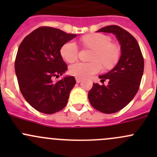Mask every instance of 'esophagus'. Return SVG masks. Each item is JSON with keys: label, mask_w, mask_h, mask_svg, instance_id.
I'll list each match as a JSON object with an SVG mask.
<instances>
[{"label": "esophagus", "mask_w": 157, "mask_h": 157, "mask_svg": "<svg viewBox=\"0 0 157 157\" xmlns=\"http://www.w3.org/2000/svg\"><path fill=\"white\" fill-rule=\"evenodd\" d=\"M76 81H77V83H80V82L82 81V78H80V77H76Z\"/></svg>", "instance_id": "esophagus-1"}]
</instances>
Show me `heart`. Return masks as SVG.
Masks as SVG:
<instances>
[{
    "mask_svg": "<svg viewBox=\"0 0 157 157\" xmlns=\"http://www.w3.org/2000/svg\"><path fill=\"white\" fill-rule=\"evenodd\" d=\"M82 42L85 45L91 47L96 52L93 56V62L77 61L71 64L69 72L80 78H88L102 70V64L105 67L113 66L119 58L120 51L116 45L112 44L110 37L103 34H93L85 36ZM62 58L68 62H72L78 56V47L74 41L64 44L61 49Z\"/></svg>",
    "mask_w": 157,
    "mask_h": 157,
    "instance_id": "b5f03b06",
    "label": "heart"
}]
</instances>
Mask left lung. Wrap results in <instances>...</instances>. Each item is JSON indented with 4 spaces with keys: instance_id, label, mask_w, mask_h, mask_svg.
Listing matches in <instances>:
<instances>
[{
    "instance_id": "1",
    "label": "left lung",
    "mask_w": 157,
    "mask_h": 157,
    "mask_svg": "<svg viewBox=\"0 0 157 157\" xmlns=\"http://www.w3.org/2000/svg\"><path fill=\"white\" fill-rule=\"evenodd\" d=\"M99 32L115 35L121 45V57L114 68L99 76L102 83L108 80L109 84L93 83L88 98L92 106L99 112L115 113L124 108L138 91L144 62L137 40L125 29L112 25L101 28Z\"/></svg>"
}]
</instances>
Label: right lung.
<instances>
[{"mask_svg":"<svg viewBox=\"0 0 157 157\" xmlns=\"http://www.w3.org/2000/svg\"><path fill=\"white\" fill-rule=\"evenodd\" d=\"M76 36L44 26L26 36L19 46L15 72L20 90L26 102L39 112L54 114L67 105L75 78L65 76L55 83L52 77H59L67 70L60 51Z\"/></svg>","mask_w":157,"mask_h":157,"instance_id":"add662e5","label":"right lung"}]
</instances>
